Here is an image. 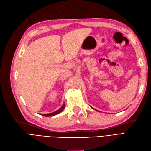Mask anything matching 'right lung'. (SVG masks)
<instances>
[{"label": "right lung", "instance_id": "obj_1", "mask_svg": "<svg viewBox=\"0 0 151 151\" xmlns=\"http://www.w3.org/2000/svg\"><path fill=\"white\" fill-rule=\"evenodd\" d=\"M65 107V103L63 104V105H62V106L59 109H58V111H56L54 112H52V113H49V114H42V115L43 116H45V117H50V116H55L57 115V114H58L59 113H60L62 111L64 110V109Z\"/></svg>", "mask_w": 151, "mask_h": 151}]
</instances>
